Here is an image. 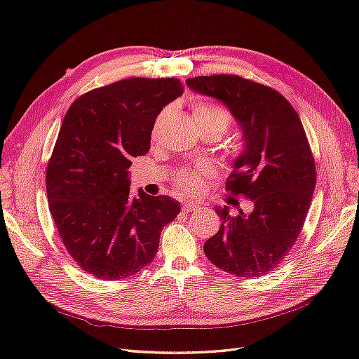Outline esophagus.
<instances>
[{
    "label": "esophagus",
    "mask_w": 359,
    "mask_h": 359,
    "mask_svg": "<svg viewBox=\"0 0 359 359\" xmlns=\"http://www.w3.org/2000/svg\"><path fill=\"white\" fill-rule=\"evenodd\" d=\"M197 207H199V205H197V202H193V201H185V202H184V210H185L187 212L197 210Z\"/></svg>",
    "instance_id": "1"
}]
</instances>
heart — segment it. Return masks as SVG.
Here are the masks:
<instances>
[{
	"label": "heart",
	"instance_id": "1",
	"mask_svg": "<svg viewBox=\"0 0 359 359\" xmlns=\"http://www.w3.org/2000/svg\"><path fill=\"white\" fill-rule=\"evenodd\" d=\"M194 118L199 123H216L220 126L222 133L226 131V128L231 123L230 114L224 111L222 108L215 104H207L201 103L194 108ZM207 168L203 165H196V166H188L185 170H182L177 174V182L182 188H196L201 182V175L207 174Z\"/></svg>",
	"mask_w": 359,
	"mask_h": 359
}]
</instances>
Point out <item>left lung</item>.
<instances>
[{"instance_id": "obj_1", "label": "left lung", "mask_w": 359, "mask_h": 359, "mask_svg": "<svg viewBox=\"0 0 359 359\" xmlns=\"http://www.w3.org/2000/svg\"><path fill=\"white\" fill-rule=\"evenodd\" d=\"M194 93L216 98L231 112L242 135L226 188L253 202L250 212L222 220L203 251L220 270L259 278L276 266L301 233L316 185L315 162L301 118L278 90L238 75L188 79Z\"/></svg>"}]
</instances>
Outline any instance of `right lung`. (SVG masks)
Returning <instances> with one entry per match:
<instances>
[{"label": "right lung", "instance_id": "right-lung-1", "mask_svg": "<svg viewBox=\"0 0 359 359\" xmlns=\"http://www.w3.org/2000/svg\"><path fill=\"white\" fill-rule=\"evenodd\" d=\"M184 94L177 79H128L90 90L67 109L46 172L49 210L67 253L98 279H123L156 257L180 203L129 193L135 157L156 118Z\"/></svg>", "mask_w": 359, "mask_h": 359}]
</instances>
